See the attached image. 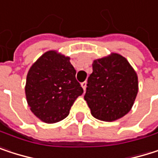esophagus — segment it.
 Here are the masks:
<instances>
[{
	"label": "esophagus",
	"instance_id": "1",
	"mask_svg": "<svg viewBox=\"0 0 158 158\" xmlns=\"http://www.w3.org/2000/svg\"><path fill=\"white\" fill-rule=\"evenodd\" d=\"M81 85H82L84 91H85V89H86V82H83V83L81 84Z\"/></svg>",
	"mask_w": 158,
	"mask_h": 158
}]
</instances>
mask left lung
I'll return each instance as SVG.
<instances>
[{
	"label": "left lung",
	"instance_id": "obj_1",
	"mask_svg": "<svg viewBox=\"0 0 158 158\" xmlns=\"http://www.w3.org/2000/svg\"><path fill=\"white\" fill-rule=\"evenodd\" d=\"M86 85L85 100L92 115L103 121H113L127 114L138 93L136 73L117 53L94 60Z\"/></svg>",
	"mask_w": 158,
	"mask_h": 158
}]
</instances>
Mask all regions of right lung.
<instances>
[{
    "label": "right lung",
    "instance_id": "1",
    "mask_svg": "<svg viewBox=\"0 0 158 158\" xmlns=\"http://www.w3.org/2000/svg\"><path fill=\"white\" fill-rule=\"evenodd\" d=\"M75 74L69 57L52 50L44 53L27 76L26 96L31 111L46 123L66 118L84 93Z\"/></svg>",
    "mask_w": 158,
    "mask_h": 158
}]
</instances>
